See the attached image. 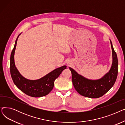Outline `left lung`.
<instances>
[{"label":"left lung","mask_w":125,"mask_h":125,"mask_svg":"<svg viewBox=\"0 0 125 125\" xmlns=\"http://www.w3.org/2000/svg\"><path fill=\"white\" fill-rule=\"evenodd\" d=\"M110 42L112 50V64L109 71L101 78L90 80L78 74L73 68L69 67L71 72L73 86L80 95L89 98H97L106 93L114 86L117 75L118 60L112 42L110 40Z\"/></svg>","instance_id":"8db88e82"}]
</instances>
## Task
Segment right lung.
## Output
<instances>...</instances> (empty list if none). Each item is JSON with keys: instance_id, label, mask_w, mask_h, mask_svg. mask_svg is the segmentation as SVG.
Wrapping results in <instances>:
<instances>
[{"instance_id": "add662e5", "label": "right lung", "mask_w": 125, "mask_h": 125, "mask_svg": "<svg viewBox=\"0 0 125 125\" xmlns=\"http://www.w3.org/2000/svg\"><path fill=\"white\" fill-rule=\"evenodd\" d=\"M19 34L17 38L14 49L10 58V72L15 84L23 93L33 97H41L49 94L54 86V81L60 75L62 71L66 69L64 65L52 71L50 73L38 80H31L24 77L17 68L14 60V55Z\"/></svg>"}]
</instances>
